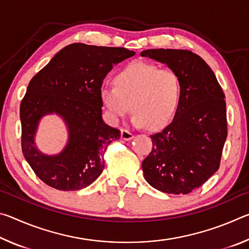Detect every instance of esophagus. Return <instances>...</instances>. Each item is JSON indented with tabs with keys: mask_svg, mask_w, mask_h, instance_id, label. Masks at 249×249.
Masks as SVG:
<instances>
[{
	"mask_svg": "<svg viewBox=\"0 0 249 249\" xmlns=\"http://www.w3.org/2000/svg\"><path fill=\"white\" fill-rule=\"evenodd\" d=\"M121 137L123 141H132L134 138V135L127 129H122L121 130Z\"/></svg>",
	"mask_w": 249,
	"mask_h": 249,
	"instance_id": "obj_1",
	"label": "esophagus"
}]
</instances>
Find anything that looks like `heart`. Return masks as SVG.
<instances>
[{
  "instance_id": "obj_1",
  "label": "heart",
  "mask_w": 249,
  "mask_h": 249,
  "mask_svg": "<svg viewBox=\"0 0 249 249\" xmlns=\"http://www.w3.org/2000/svg\"><path fill=\"white\" fill-rule=\"evenodd\" d=\"M115 87L103 84L100 99L107 120L116 124L127 114L135 113L134 125L159 129L174 117L181 95L180 79L170 69H159L144 61H134L114 78Z\"/></svg>"
}]
</instances>
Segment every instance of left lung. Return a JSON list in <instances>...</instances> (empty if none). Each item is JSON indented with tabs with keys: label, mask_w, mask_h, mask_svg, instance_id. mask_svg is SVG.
Listing matches in <instances>:
<instances>
[{
	"label": "left lung",
	"mask_w": 249,
	"mask_h": 249,
	"mask_svg": "<svg viewBox=\"0 0 249 249\" xmlns=\"http://www.w3.org/2000/svg\"><path fill=\"white\" fill-rule=\"evenodd\" d=\"M177 73L181 95L174 120L151 135L153 149L142 163L147 182L170 195H188L220 167L227 136L225 95L215 74L200 56L182 49L141 53Z\"/></svg>",
	"instance_id": "left-lung-1"
}]
</instances>
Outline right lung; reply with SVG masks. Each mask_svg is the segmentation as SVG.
Returning a JSON list of instances; mask_svg holds the SVG:
<instances>
[{
    "label": "right lung",
    "instance_id": "add662e5",
    "mask_svg": "<svg viewBox=\"0 0 249 249\" xmlns=\"http://www.w3.org/2000/svg\"><path fill=\"white\" fill-rule=\"evenodd\" d=\"M134 54L122 47L71 44L31 80L19 108L22 150L49 187L80 190L102 174L104 151L121 132L104 123L100 88L113 67ZM52 114L64 121L69 132L65 148L56 155L44 154L36 145L41 119Z\"/></svg>",
    "mask_w": 249,
    "mask_h": 249
}]
</instances>
